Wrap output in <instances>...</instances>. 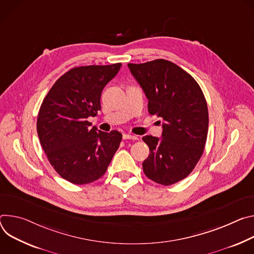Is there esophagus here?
<instances>
[{
	"label": "esophagus",
	"instance_id": "obj_1",
	"mask_svg": "<svg viewBox=\"0 0 254 254\" xmlns=\"http://www.w3.org/2000/svg\"><path fill=\"white\" fill-rule=\"evenodd\" d=\"M123 139H132V140H137L138 137L137 136H134V135H131V134H126L124 133L123 134Z\"/></svg>",
	"mask_w": 254,
	"mask_h": 254
}]
</instances>
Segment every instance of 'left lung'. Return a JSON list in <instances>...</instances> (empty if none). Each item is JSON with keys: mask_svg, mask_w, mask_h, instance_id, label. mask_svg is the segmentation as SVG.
Listing matches in <instances>:
<instances>
[{"mask_svg": "<svg viewBox=\"0 0 254 254\" xmlns=\"http://www.w3.org/2000/svg\"><path fill=\"white\" fill-rule=\"evenodd\" d=\"M128 67L145 93L149 114L163 120L161 138L142 137L149 147L143 172L157 184H176L192 172L204 152L209 126L205 96L194 78L172 62Z\"/></svg>", "mask_w": 254, "mask_h": 254, "instance_id": "1", "label": "left lung"}]
</instances>
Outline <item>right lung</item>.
<instances>
[{
    "label": "right lung",
    "mask_w": 254,
    "mask_h": 254,
    "mask_svg": "<svg viewBox=\"0 0 254 254\" xmlns=\"http://www.w3.org/2000/svg\"><path fill=\"white\" fill-rule=\"evenodd\" d=\"M121 65L73 67L54 82L41 104L37 133L42 149L56 173L74 185L104 176L120 145V132L89 129L88 118L97 116L103 89Z\"/></svg>",
    "instance_id": "right-lung-1"
}]
</instances>
